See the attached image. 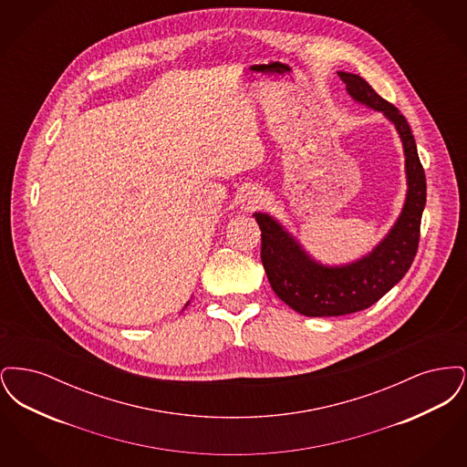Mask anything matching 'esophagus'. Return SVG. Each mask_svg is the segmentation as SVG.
Returning a JSON list of instances; mask_svg holds the SVG:
<instances>
[{"mask_svg":"<svg viewBox=\"0 0 467 467\" xmlns=\"http://www.w3.org/2000/svg\"><path fill=\"white\" fill-rule=\"evenodd\" d=\"M240 202H242V210L252 213V212H257L265 204V196H263V192L259 189L252 187V189L244 191Z\"/></svg>","mask_w":467,"mask_h":467,"instance_id":"1","label":"esophagus"}]
</instances>
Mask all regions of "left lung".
Instances as JSON below:
<instances>
[{
	"label": "left lung",
	"instance_id": "1",
	"mask_svg": "<svg viewBox=\"0 0 467 467\" xmlns=\"http://www.w3.org/2000/svg\"><path fill=\"white\" fill-rule=\"evenodd\" d=\"M337 75L354 99L383 111L400 131L406 156L408 196L400 221L389 236L368 257L343 267L313 263L280 223L269 215L255 213L261 227V261L271 289L292 310L306 317H337L366 310L400 282L419 250L427 194L417 143L404 115L362 77L345 71Z\"/></svg>",
	"mask_w": 467,
	"mask_h": 467
}]
</instances>
